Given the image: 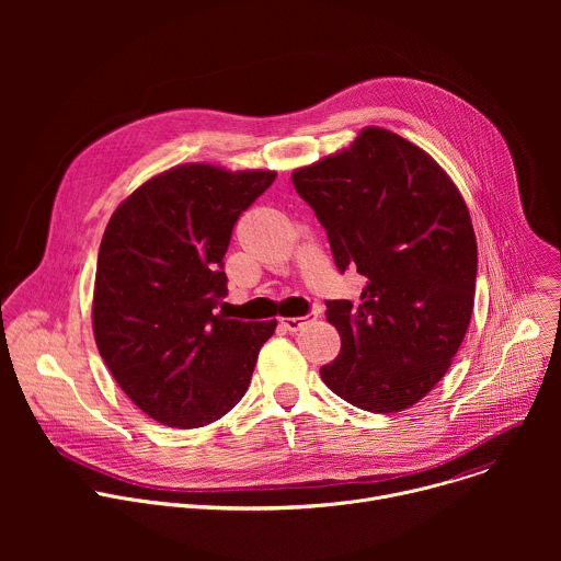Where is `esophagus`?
<instances>
[{
    "instance_id": "34e87169",
    "label": "esophagus",
    "mask_w": 561,
    "mask_h": 561,
    "mask_svg": "<svg viewBox=\"0 0 561 561\" xmlns=\"http://www.w3.org/2000/svg\"><path fill=\"white\" fill-rule=\"evenodd\" d=\"M317 317V312H308V314H304V317H282L279 319V327L284 329V331H288V333H297L304 324H308L310 319H314Z\"/></svg>"
}]
</instances>
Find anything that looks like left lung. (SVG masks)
Returning a JSON list of instances; mask_svg holds the SVG:
<instances>
[{
  "label": "left lung",
  "instance_id": "8db88e82",
  "mask_svg": "<svg viewBox=\"0 0 561 561\" xmlns=\"http://www.w3.org/2000/svg\"><path fill=\"white\" fill-rule=\"evenodd\" d=\"M293 184L327 228L337 271L366 277L359 304L327 301L342 351L319 375L370 413L417 404L470 324L477 242L466 202L428 152L377 126L295 171Z\"/></svg>",
  "mask_w": 561,
  "mask_h": 561
}]
</instances>
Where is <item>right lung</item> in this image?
Masks as SVG:
<instances>
[{
	"label": "right lung",
	"mask_w": 561,
	"mask_h": 561,
	"mask_svg": "<svg viewBox=\"0 0 561 561\" xmlns=\"http://www.w3.org/2000/svg\"><path fill=\"white\" fill-rule=\"evenodd\" d=\"M273 171L171 169L113 213L98 255L93 331L119 388L148 417L199 428L244 397L277 322L217 312L232 228Z\"/></svg>",
	"instance_id": "right-lung-1"
}]
</instances>
